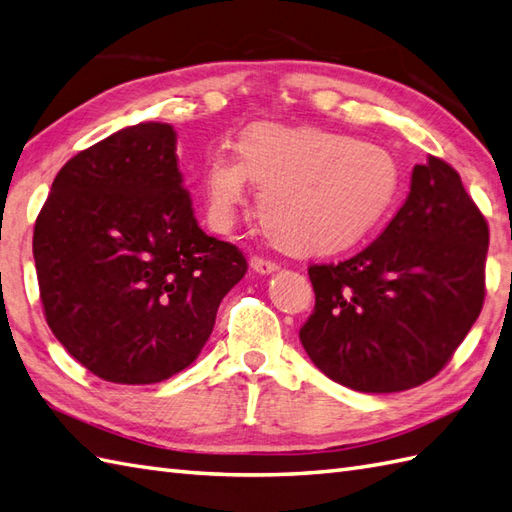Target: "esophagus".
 Returning <instances> with one entry per match:
<instances>
[{"label": "esophagus", "instance_id": "obj_1", "mask_svg": "<svg viewBox=\"0 0 512 512\" xmlns=\"http://www.w3.org/2000/svg\"><path fill=\"white\" fill-rule=\"evenodd\" d=\"M252 269L256 271V274H274V271L278 269V263L276 260H269V258H263V256H252Z\"/></svg>", "mask_w": 512, "mask_h": 512}]
</instances>
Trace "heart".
<instances>
[{
    "mask_svg": "<svg viewBox=\"0 0 512 512\" xmlns=\"http://www.w3.org/2000/svg\"><path fill=\"white\" fill-rule=\"evenodd\" d=\"M247 179L263 188L260 219L278 245L342 252L388 214L399 166L381 146L346 133L260 122L238 138V153L210 155L203 192L214 225H230Z\"/></svg>",
    "mask_w": 512,
    "mask_h": 512,
    "instance_id": "b5f03b06",
    "label": "heart"
}]
</instances>
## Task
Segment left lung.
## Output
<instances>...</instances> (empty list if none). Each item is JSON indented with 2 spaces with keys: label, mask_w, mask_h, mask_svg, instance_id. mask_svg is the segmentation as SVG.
Instances as JSON below:
<instances>
[{
  "label": "left lung",
  "mask_w": 512,
  "mask_h": 512,
  "mask_svg": "<svg viewBox=\"0 0 512 512\" xmlns=\"http://www.w3.org/2000/svg\"><path fill=\"white\" fill-rule=\"evenodd\" d=\"M488 223L456 168L429 155L377 241L342 263L311 265L306 355L357 392L434 379L482 311Z\"/></svg>",
  "instance_id": "left-lung-1"
}]
</instances>
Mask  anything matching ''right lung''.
Returning a JSON list of instances; mask_svg holds the SVG:
<instances>
[{
  "label": "right lung",
  "instance_id": "add662e5",
  "mask_svg": "<svg viewBox=\"0 0 512 512\" xmlns=\"http://www.w3.org/2000/svg\"><path fill=\"white\" fill-rule=\"evenodd\" d=\"M45 322L96 377L146 385L199 357L241 249L201 230L170 124L140 122L74 155L34 223Z\"/></svg>",
  "mask_w": 512,
  "mask_h": 512
}]
</instances>
